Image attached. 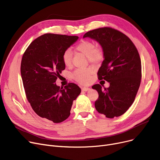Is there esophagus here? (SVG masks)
<instances>
[{
    "instance_id": "34e87169",
    "label": "esophagus",
    "mask_w": 160,
    "mask_h": 160,
    "mask_svg": "<svg viewBox=\"0 0 160 160\" xmlns=\"http://www.w3.org/2000/svg\"><path fill=\"white\" fill-rule=\"evenodd\" d=\"M89 90H90V88H82V91H88Z\"/></svg>"
}]
</instances>
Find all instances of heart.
I'll use <instances>...</instances> for the list:
<instances>
[{"label": "heart", "mask_w": 160, "mask_h": 160, "mask_svg": "<svg viewBox=\"0 0 160 160\" xmlns=\"http://www.w3.org/2000/svg\"><path fill=\"white\" fill-rule=\"evenodd\" d=\"M77 51L84 54L88 57L90 62L97 63L102 60L103 58V52L102 49L95 47V43L91 41L84 40L76 47ZM63 61L67 67H71L72 61V55L71 49L65 50L63 54ZM93 69L92 68L78 69L76 70L73 74V78L77 82L81 83H87L90 80V77L93 74Z\"/></svg>", "instance_id": "b5f03b06"}]
</instances>
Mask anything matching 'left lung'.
I'll use <instances>...</instances> for the list:
<instances>
[{
  "label": "left lung",
  "instance_id": "1",
  "mask_svg": "<svg viewBox=\"0 0 160 160\" xmlns=\"http://www.w3.org/2000/svg\"><path fill=\"white\" fill-rule=\"evenodd\" d=\"M83 38L97 41L103 50V60L98 69L99 80L110 83L102 89L95 84L98 98L95 106L108 118L124 114L133 104L141 78V62L136 47L123 33L112 28H100L88 32Z\"/></svg>",
  "mask_w": 160,
  "mask_h": 160
}]
</instances>
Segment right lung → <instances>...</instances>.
Listing matches in <instances>:
<instances>
[{
    "mask_svg": "<svg viewBox=\"0 0 160 160\" xmlns=\"http://www.w3.org/2000/svg\"><path fill=\"white\" fill-rule=\"evenodd\" d=\"M78 39L45 33L32 42L22 58L21 74L28 101L39 117L54 123L68 118L73 100L81 93L75 83L60 88L55 83L65 69L63 52Z\"/></svg>",
    "mask_w": 160,
    "mask_h": 160,
    "instance_id": "right-lung-1",
    "label": "right lung"
}]
</instances>
